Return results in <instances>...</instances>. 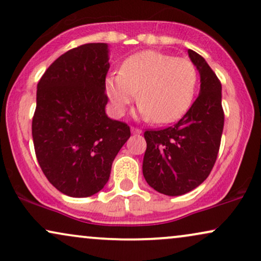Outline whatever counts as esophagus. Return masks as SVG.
Wrapping results in <instances>:
<instances>
[{
  "mask_svg": "<svg viewBox=\"0 0 261 261\" xmlns=\"http://www.w3.org/2000/svg\"><path fill=\"white\" fill-rule=\"evenodd\" d=\"M131 133L140 135V134H142V130H141V128H139V127H131Z\"/></svg>",
  "mask_w": 261,
  "mask_h": 261,
  "instance_id": "obj_1",
  "label": "esophagus"
}]
</instances>
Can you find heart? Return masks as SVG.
I'll return each instance as SVG.
<instances>
[{"label":"heart","mask_w":261,"mask_h":261,"mask_svg":"<svg viewBox=\"0 0 261 261\" xmlns=\"http://www.w3.org/2000/svg\"><path fill=\"white\" fill-rule=\"evenodd\" d=\"M197 84L198 73L188 59L142 51L125 59L120 73L107 76L106 91L117 117L125 114L127 107L137 99L139 91L141 117L169 124L190 109Z\"/></svg>","instance_id":"1"}]
</instances>
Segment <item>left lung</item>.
Instances as JSON below:
<instances>
[{
	"label": "left lung",
	"mask_w": 261,
	"mask_h": 261,
	"mask_svg": "<svg viewBox=\"0 0 261 261\" xmlns=\"http://www.w3.org/2000/svg\"><path fill=\"white\" fill-rule=\"evenodd\" d=\"M188 56L200 75L199 96L176 124L144 133L143 176L166 196L190 192L209 176L224 130L220 80L202 56L192 49Z\"/></svg>",
	"instance_id": "obj_1"
}]
</instances>
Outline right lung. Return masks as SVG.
<instances>
[{"mask_svg": "<svg viewBox=\"0 0 261 261\" xmlns=\"http://www.w3.org/2000/svg\"><path fill=\"white\" fill-rule=\"evenodd\" d=\"M107 43H86L56 59L37 84L33 141L41 170L59 192L90 197L109 180L130 127L106 114Z\"/></svg>", "mask_w": 261, "mask_h": 261, "instance_id": "obj_1", "label": "right lung"}]
</instances>
